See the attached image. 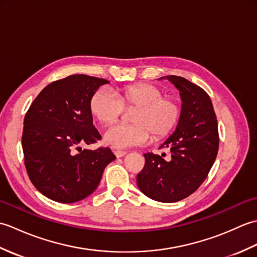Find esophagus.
Masks as SVG:
<instances>
[{
	"label": "esophagus",
	"instance_id": "obj_1",
	"mask_svg": "<svg viewBox=\"0 0 257 257\" xmlns=\"http://www.w3.org/2000/svg\"><path fill=\"white\" fill-rule=\"evenodd\" d=\"M125 155H127V152H125V151H121V150L114 151V156H116L117 158H122V157H124Z\"/></svg>",
	"mask_w": 257,
	"mask_h": 257
}]
</instances>
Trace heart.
Instances as JSON below:
<instances>
[{"label":"heart","mask_w":257,"mask_h":257,"mask_svg":"<svg viewBox=\"0 0 257 257\" xmlns=\"http://www.w3.org/2000/svg\"><path fill=\"white\" fill-rule=\"evenodd\" d=\"M90 111L98 122L111 124L123 109H135L130 114L133 123H118L109 128L103 141L113 148L124 149L145 145L150 139H161L172 132L179 121L181 107L171 96H162L159 87L137 83L122 87L118 96L107 88L98 89L90 98Z\"/></svg>","instance_id":"b5f03b06"}]
</instances>
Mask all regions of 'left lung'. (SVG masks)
<instances>
[{"label":"left lung","mask_w":257,"mask_h":257,"mask_svg":"<svg viewBox=\"0 0 257 257\" xmlns=\"http://www.w3.org/2000/svg\"><path fill=\"white\" fill-rule=\"evenodd\" d=\"M166 78L179 89L182 100L177 128L161 145L170 148L171 160L147 152L137 184L148 198L172 203L188 198L203 183L219 150V130L212 101L201 87L180 76Z\"/></svg>","instance_id":"obj_1"}]
</instances>
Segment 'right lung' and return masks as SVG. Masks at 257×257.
<instances>
[{
	"mask_svg": "<svg viewBox=\"0 0 257 257\" xmlns=\"http://www.w3.org/2000/svg\"><path fill=\"white\" fill-rule=\"evenodd\" d=\"M108 83L83 74L68 76L47 85L27 110L22 136L25 168L34 187L48 199L74 203L87 198L116 159L109 148L79 147L101 139L89 103L94 92Z\"/></svg>",
	"mask_w": 257,
	"mask_h": 257,
	"instance_id": "1",
	"label": "right lung"
}]
</instances>
